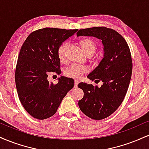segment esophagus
<instances>
[{
  "mask_svg": "<svg viewBox=\"0 0 149 149\" xmlns=\"http://www.w3.org/2000/svg\"><path fill=\"white\" fill-rule=\"evenodd\" d=\"M78 80H74V88H77V86H78Z\"/></svg>",
  "mask_w": 149,
  "mask_h": 149,
  "instance_id": "1",
  "label": "esophagus"
}]
</instances>
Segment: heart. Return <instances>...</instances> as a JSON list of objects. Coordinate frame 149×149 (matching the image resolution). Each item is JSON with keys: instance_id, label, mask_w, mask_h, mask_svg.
<instances>
[{"instance_id": "obj_1", "label": "heart", "mask_w": 149, "mask_h": 149, "mask_svg": "<svg viewBox=\"0 0 149 149\" xmlns=\"http://www.w3.org/2000/svg\"><path fill=\"white\" fill-rule=\"evenodd\" d=\"M79 44L87 55L92 54L95 52L97 48V43L95 40L90 38H83L80 40ZM69 48V44L67 42L61 43L58 47L57 54L59 60L61 62H66L67 58V51ZM88 72V69L86 66H78V65H71L64 69V73L66 76L69 78L80 79L83 74Z\"/></svg>"}]
</instances>
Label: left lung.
<instances>
[{"instance_id": "8db88e82", "label": "left lung", "mask_w": 149, "mask_h": 149, "mask_svg": "<svg viewBox=\"0 0 149 149\" xmlns=\"http://www.w3.org/2000/svg\"><path fill=\"white\" fill-rule=\"evenodd\" d=\"M76 34L96 37L103 43L104 58L88 76L103 85L98 88L80 83L78 87L84 92L78 102L80 111L93 120L104 119L117 110L127 93L132 71L130 50L124 38L112 29L92 27L80 29Z\"/></svg>"}]
</instances>
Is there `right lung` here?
Wrapping results in <instances>:
<instances>
[{"label": "right lung", "instance_id": "obj_1", "mask_svg": "<svg viewBox=\"0 0 149 149\" xmlns=\"http://www.w3.org/2000/svg\"><path fill=\"white\" fill-rule=\"evenodd\" d=\"M78 29L44 28L29 34L22 45L15 70V83L20 102L31 116L38 120L51 117L67 92L72 78L61 76L57 84L47 80L49 72L60 74L58 47Z\"/></svg>", "mask_w": 149, "mask_h": 149}]
</instances>
